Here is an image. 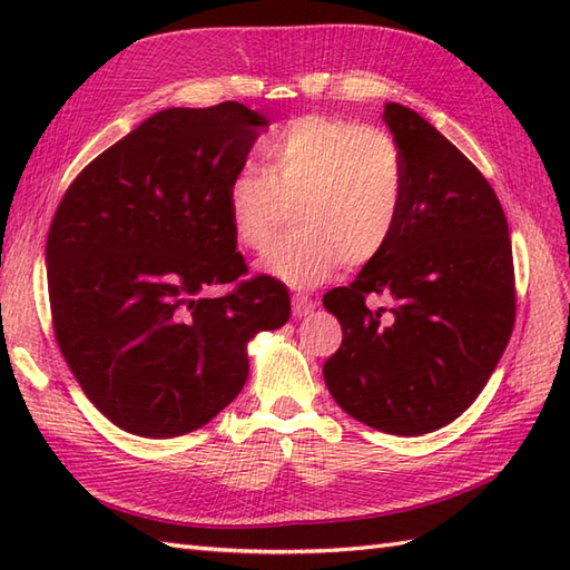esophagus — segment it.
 <instances>
[{
    "instance_id": "esophagus-1",
    "label": "esophagus",
    "mask_w": 570,
    "mask_h": 570,
    "mask_svg": "<svg viewBox=\"0 0 570 570\" xmlns=\"http://www.w3.org/2000/svg\"><path fill=\"white\" fill-rule=\"evenodd\" d=\"M292 311H294V318H306V316H311L313 311H316V304H313V298L296 294L292 298Z\"/></svg>"
}]
</instances>
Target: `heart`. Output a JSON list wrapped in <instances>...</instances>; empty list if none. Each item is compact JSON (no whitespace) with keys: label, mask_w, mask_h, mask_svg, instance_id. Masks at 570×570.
I'll use <instances>...</instances> for the list:
<instances>
[{"label":"heart","mask_w":570,"mask_h":570,"mask_svg":"<svg viewBox=\"0 0 570 570\" xmlns=\"http://www.w3.org/2000/svg\"><path fill=\"white\" fill-rule=\"evenodd\" d=\"M404 200V159L380 127L304 115L266 141V171L242 168L227 186V215L242 247L262 252L294 205L296 233L259 269L308 288L343 262L362 266L390 242Z\"/></svg>","instance_id":"b5f03b06"}]
</instances>
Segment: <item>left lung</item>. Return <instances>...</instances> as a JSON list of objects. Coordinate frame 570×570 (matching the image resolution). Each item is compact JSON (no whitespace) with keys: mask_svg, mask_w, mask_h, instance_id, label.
Instances as JSON below:
<instances>
[{"mask_svg":"<svg viewBox=\"0 0 570 570\" xmlns=\"http://www.w3.org/2000/svg\"><path fill=\"white\" fill-rule=\"evenodd\" d=\"M382 119L404 159L402 213L355 282L323 296L343 328L323 377L365 426L421 435L475 402L510 343L512 245L492 186L439 129L399 102Z\"/></svg>","mask_w":570,"mask_h":570,"instance_id":"left-lung-1","label":"left lung"}]
</instances>
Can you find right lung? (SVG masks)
<instances>
[{
  "mask_svg": "<svg viewBox=\"0 0 570 570\" xmlns=\"http://www.w3.org/2000/svg\"><path fill=\"white\" fill-rule=\"evenodd\" d=\"M269 119L239 102L168 107L82 168L48 229L53 331L82 392L115 426L174 439L242 392L247 343L288 321L272 276L247 274L227 186Z\"/></svg>",
  "mask_w": 570,
  "mask_h": 570,
  "instance_id": "add662e5",
  "label": "right lung"
}]
</instances>
